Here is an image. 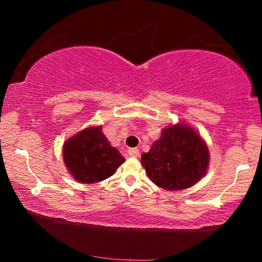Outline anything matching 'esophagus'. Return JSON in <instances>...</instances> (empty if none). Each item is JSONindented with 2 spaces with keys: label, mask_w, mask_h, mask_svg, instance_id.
Wrapping results in <instances>:
<instances>
[{
  "label": "esophagus",
  "mask_w": 262,
  "mask_h": 262,
  "mask_svg": "<svg viewBox=\"0 0 262 262\" xmlns=\"http://www.w3.org/2000/svg\"><path fill=\"white\" fill-rule=\"evenodd\" d=\"M128 155H129L130 157H139L140 151L137 148H130V149H128Z\"/></svg>",
  "instance_id": "obj_1"
}]
</instances>
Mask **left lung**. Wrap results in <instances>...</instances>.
Returning a JSON list of instances; mask_svg holds the SVG:
<instances>
[{"label": "left lung", "instance_id": "1", "mask_svg": "<svg viewBox=\"0 0 262 262\" xmlns=\"http://www.w3.org/2000/svg\"><path fill=\"white\" fill-rule=\"evenodd\" d=\"M141 164L155 185L180 190L196 184L206 174L209 151L201 136L186 123L167 126Z\"/></svg>", "mask_w": 262, "mask_h": 262}]
</instances>
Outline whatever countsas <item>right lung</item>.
<instances>
[{
	"instance_id": "add662e5",
	"label": "right lung",
	"mask_w": 262,
	"mask_h": 262,
	"mask_svg": "<svg viewBox=\"0 0 262 262\" xmlns=\"http://www.w3.org/2000/svg\"><path fill=\"white\" fill-rule=\"evenodd\" d=\"M63 161L75 180L94 184L112 176L125 158L110 144L98 126L85 128L66 141Z\"/></svg>"
}]
</instances>
